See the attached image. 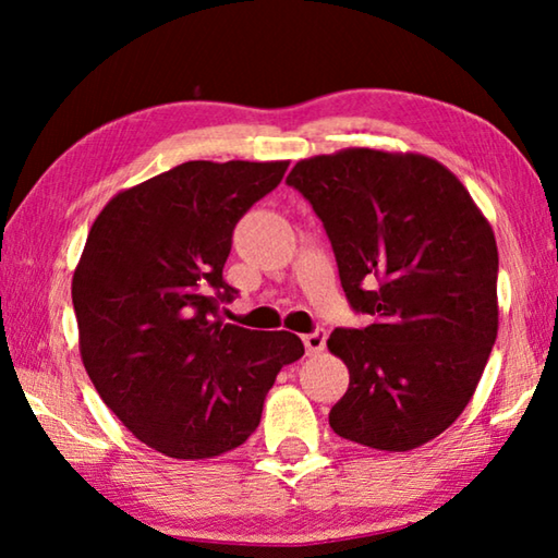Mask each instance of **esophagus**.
<instances>
[{"mask_svg": "<svg viewBox=\"0 0 558 558\" xmlns=\"http://www.w3.org/2000/svg\"><path fill=\"white\" fill-rule=\"evenodd\" d=\"M302 342H305L307 354H317V352H323V349H325L327 332H325V329H315V332L302 337Z\"/></svg>", "mask_w": 558, "mask_h": 558, "instance_id": "1", "label": "esophagus"}]
</instances>
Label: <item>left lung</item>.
Listing matches in <instances>:
<instances>
[{
  "label": "left lung",
  "mask_w": 558,
  "mask_h": 558,
  "mask_svg": "<svg viewBox=\"0 0 558 558\" xmlns=\"http://www.w3.org/2000/svg\"><path fill=\"white\" fill-rule=\"evenodd\" d=\"M332 241L364 329H335L349 389L329 426L359 446L421 448L465 411L499 327L493 226L460 179L418 153L347 147L288 174Z\"/></svg>",
  "instance_id": "1"
}]
</instances>
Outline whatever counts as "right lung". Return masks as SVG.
Here are the masks:
<instances>
[{
    "instance_id": "add662e5",
    "label": "right lung",
    "mask_w": 558,
    "mask_h": 558,
    "mask_svg": "<svg viewBox=\"0 0 558 558\" xmlns=\"http://www.w3.org/2000/svg\"><path fill=\"white\" fill-rule=\"evenodd\" d=\"M282 162L194 159L102 206L73 272L83 366L145 446L204 460L243 446L300 337L223 323L233 226L280 184Z\"/></svg>"
}]
</instances>
